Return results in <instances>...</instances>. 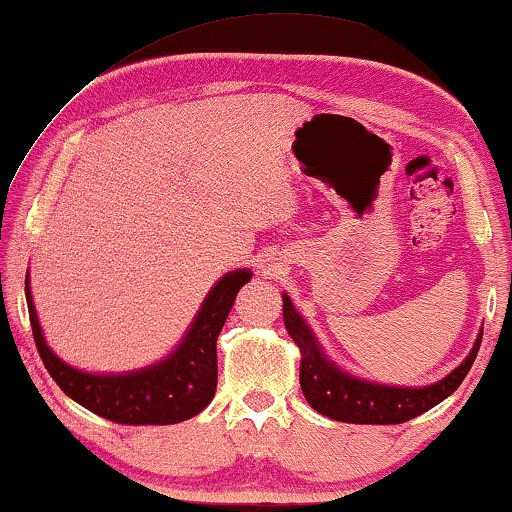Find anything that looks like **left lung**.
I'll return each instance as SVG.
<instances>
[{"label": "left lung", "mask_w": 512, "mask_h": 512, "mask_svg": "<svg viewBox=\"0 0 512 512\" xmlns=\"http://www.w3.org/2000/svg\"><path fill=\"white\" fill-rule=\"evenodd\" d=\"M282 303H285L282 316H285L289 337L294 339L303 355L300 358V389H303L307 403L321 415L344 421V424H403V421L431 410L433 405L442 403L460 387L472 369L483 339L481 332L467 360L440 383L428 387H385L339 371L335 364L326 360L310 326L300 319L287 294L282 296Z\"/></svg>", "instance_id": "obj_1"}]
</instances>
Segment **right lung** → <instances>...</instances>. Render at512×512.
<instances>
[{
  "instance_id": "add662e5",
  "label": "right lung",
  "mask_w": 512,
  "mask_h": 512,
  "mask_svg": "<svg viewBox=\"0 0 512 512\" xmlns=\"http://www.w3.org/2000/svg\"><path fill=\"white\" fill-rule=\"evenodd\" d=\"M250 275L253 273L243 269L218 280L191 330L186 332L184 342L170 358L143 371L120 373V376H93L72 369L56 358L47 348L38 326L29 294V275L24 280V294H27L29 321L40 360L72 401L116 424L166 426L196 417L214 399L218 383L216 339L232 310L234 298Z\"/></svg>"
}]
</instances>
